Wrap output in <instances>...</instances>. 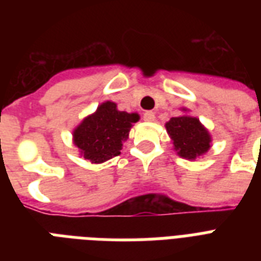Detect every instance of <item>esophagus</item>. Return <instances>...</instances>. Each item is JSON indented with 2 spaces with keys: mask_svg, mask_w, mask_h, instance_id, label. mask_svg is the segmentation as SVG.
I'll list each match as a JSON object with an SVG mask.
<instances>
[{
  "mask_svg": "<svg viewBox=\"0 0 261 261\" xmlns=\"http://www.w3.org/2000/svg\"><path fill=\"white\" fill-rule=\"evenodd\" d=\"M155 115L154 112H151V111H146L145 114H143V120L145 122H154Z\"/></svg>",
  "mask_w": 261,
  "mask_h": 261,
  "instance_id": "esophagus-1",
  "label": "esophagus"
}]
</instances>
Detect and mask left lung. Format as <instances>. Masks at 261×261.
<instances>
[{
    "label": "left lung",
    "instance_id": "8db88e82",
    "mask_svg": "<svg viewBox=\"0 0 261 261\" xmlns=\"http://www.w3.org/2000/svg\"><path fill=\"white\" fill-rule=\"evenodd\" d=\"M182 112H188L187 108H181ZM167 133L173 143V150L181 159L195 161L210 150L211 135L200 120L188 114L171 118L165 123Z\"/></svg>",
    "mask_w": 261,
    "mask_h": 261
}]
</instances>
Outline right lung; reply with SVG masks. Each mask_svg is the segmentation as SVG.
<instances>
[{
	"label": "right lung",
	"instance_id": "add662e5",
	"mask_svg": "<svg viewBox=\"0 0 261 261\" xmlns=\"http://www.w3.org/2000/svg\"><path fill=\"white\" fill-rule=\"evenodd\" d=\"M138 120L137 112L119 111L116 102L104 101L73 130V143L84 160L92 164L106 163L120 154L123 142Z\"/></svg>",
	"mask_w": 261,
	"mask_h": 261
}]
</instances>
